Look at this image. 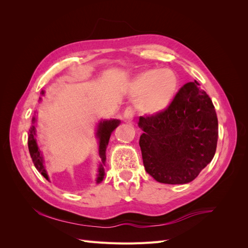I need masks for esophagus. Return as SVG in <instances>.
<instances>
[{
    "label": "esophagus",
    "instance_id": "esophagus-1",
    "mask_svg": "<svg viewBox=\"0 0 248 248\" xmlns=\"http://www.w3.org/2000/svg\"><path fill=\"white\" fill-rule=\"evenodd\" d=\"M134 117V112L132 108H127L124 111V119L127 120V121H131Z\"/></svg>",
    "mask_w": 248,
    "mask_h": 248
}]
</instances>
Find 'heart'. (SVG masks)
I'll use <instances>...</instances> for the list:
<instances>
[{
  "mask_svg": "<svg viewBox=\"0 0 248 248\" xmlns=\"http://www.w3.org/2000/svg\"><path fill=\"white\" fill-rule=\"evenodd\" d=\"M178 78L170 69L142 72L132 85L134 94L140 95L138 108L144 114H157L166 109L177 92Z\"/></svg>",
  "mask_w": 248,
  "mask_h": 248,
  "instance_id": "1",
  "label": "heart"
}]
</instances>
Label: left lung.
<instances>
[{
	"label": "left lung",
	"instance_id": "obj_1",
	"mask_svg": "<svg viewBox=\"0 0 248 248\" xmlns=\"http://www.w3.org/2000/svg\"><path fill=\"white\" fill-rule=\"evenodd\" d=\"M146 171L156 181L186 184L213 159L218 121L212 100L197 81L185 84L160 112L140 117Z\"/></svg>",
	"mask_w": 248,
	"mask_h": 248
}]
</instances>
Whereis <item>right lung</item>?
<instances>
[{"label":"right lung","mask_w":248,"mask_h":248,"mask_svg":"<svg viewBox=\"0 0 248 248\" xmlns=\"http://www.w3.org/2000/svg\"><path fill=\"white\" fill-rule=\"evenodd\" d=\"M41 94H44V92L42 91ZM36 118L33 117L32 119V126L31 128L29 130V138H28V147H29V152L30 155H31V158L33 160V163L35 168L37 169L40 174L46 178V180L48 179L47 172L46 170V168H44V159H43V155L41 150L38 147V144H37V140H36ZM120 124L119 120L116 119H110V120H101L100 123L98 124V127H97V132H96V138L98 140V144H99V156L101 159V163L98 169V177H97L96 183H100L103 177H104V162H106L107 159V155H106V151H107V147L108 145L109 141V138L111 132L114 131L117 126Z\"/></svg>","instance_id":"obj_1"}]
</instances>
